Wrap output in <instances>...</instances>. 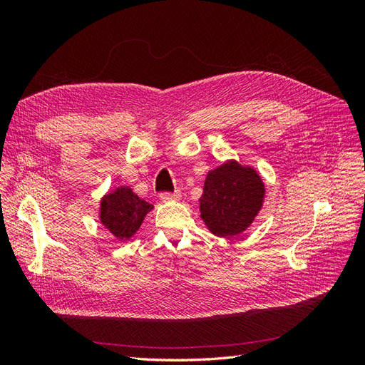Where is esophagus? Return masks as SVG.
Wrapping results in <instances>:
<instances>
[{"label": "esophagus", "instance_id": "obj_1", "mask_svg": "<svg viewBox=\"0 0 365 365\" xmlns=\"http://www.w3.org/2000/svg\"><path fill=\"white\" fill-rule=\"evenodd\" d=\"M180 197H181V193H180V192H175V193H168V192H164V193H161V195H160V200H161L163 202L178 201Z\"/></svg>", "mask_w": 365, "mask_h": 365}]
</instances>
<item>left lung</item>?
<instances>
[{
  "instance_id": "1",
  "label": "left lung",
  "mask_w": 365,
  "mask_h": 365,
  "mask_svg": "<svg viewBox=\"0 0 365 365\" xmlns=\"http://www.w3.org/2000/svg\"><path fill=\"white\" fill-rule=\"evenodd\" d=\"M263 197L264 184L257 170L228 160L205 176L201 219L217 237L237 236L254 222Z\"/></svg>"
}]
</instances>
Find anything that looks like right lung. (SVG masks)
<instances>
[{
    "label": "right lung",
    "mask_w": 365,
    "mask_h": 365,
    "mask_svg": "<svg viewBox=\"0 0 365 365\" xmlns=\"http://www.w3.org/2000/svg\"><path fill=\"white\" fill-rule=\"evenodd\" d=\"M152 208L153 205L140 200L129 185H120L101 200L98 220L118 240H129Z\"/></svg>",
    "instance_id": "right-lung-1"
}]
</instances>
